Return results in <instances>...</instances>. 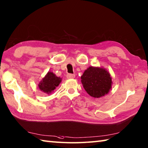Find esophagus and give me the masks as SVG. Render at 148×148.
Returning <instances> with one entry per match:
<instances>
[{
    "mask_svg": "<svg viewBox=\"0 0 148 148\" xmlns=\"http://www.w3.org/2000/svg\"><path fill=\"white\" fill-rule=\"evenodd\" d=\"M66 77H67V79H74L75 77V75L74 74L69 73V74H68V75H66Z\"/></svg>",
    "mask_w": 148,
    "mask_h": 148,
    "instance_id": "1",
    "label": "esophagus"
}]
</instances>
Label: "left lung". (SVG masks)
I'll list each match as a JSON object with an SVG mask.
<instances>
[{"instance_id": "1", "label": "left lung", "mask_w": 148, "mask_h": 148, "mask_svg": "<svg viewBox=\"0 0 148 148\" xmlns=\"http://www.w3.org/2000/svg\"><path fill=\"white\" fill-rule=\"evenodd\" d=\"M83 87L90 96L100 98L108 94L111 88L110 74L104 68L90 67L81 76Z\"/></svg>"}]
</instances>
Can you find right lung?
<instances>
[{
    "label": "right lung",
    "mask_w": 148,
    "mask_h": 148,
    "mask_svg": "<svg viewBox=\"0 0 148 148\" xmlns=\"http://www.w3.org/2000/svg\"><path fill=\"white\" fill-rule=\"evenodd\" d=\"M61 80L62 79L57 77L53 73L49 71L40 82L38 87L44 93L47 94L51 93L59 85Z\"/></svg>",
    "instance_id": "add662e5"
}]
</instances>
